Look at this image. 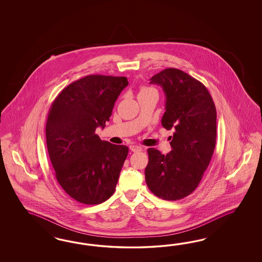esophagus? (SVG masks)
Returning a JSON list of instances; mask_svg holds the SVG:
<instances>
[{
  "instance_id": "esophagus-1",
  "label": "esophagus",
  "mask_w": 262,
  "mask_h": 262,
  "mask_svg": "<svg viewBox=\"0 0 262 262\" xmlns=\"http://www.w3.org/2000/svg\"><path fill=\"white\" fill-rule=\"evenodd\" d=\"M129 150L132 151H142V148L140 146H137V145H130Z\"/></svg>"
}]
</instances>
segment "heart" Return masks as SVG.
<instances>
[{
  "label": "heart",
  "instance_id": "heart-1",
  "mask_svg": "<svg viewBox=\"0 0 262 262\" xmlns=\"http://www.w3.org/2000/svg\"><path fill=\"white\" fill-rule=\"evenodd\" d=\"M148 90H150V89H149V88H141V90H140V93H141V92H145V91H148Z\"/></svg>",
  "mask_w": 262,
  "mask_h": 262
}]
</instances>
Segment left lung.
Instances as JSON below:
<instances>
[{
  "label": "left lung",
  "mask_w": 262,
  "mask_h": 262,
  "mask_svg": "<svg viewBox=\"0 0 262 262\" xmlns=\"http://www.w3.org/2000/svg\"><path fill=\"white\" fill-rule=\"evenodd\" d=\"M160 85L166 103L161 124L174 128L170 136L172 151L166 156L148 149L149 162L145 179L149 189L159 198L177 201L197 188L214 151L216 108L206 86L188 74L167 68L151 77Z\"/></svg>",
  "instance_id": "8db88e82"
}]
</instances>
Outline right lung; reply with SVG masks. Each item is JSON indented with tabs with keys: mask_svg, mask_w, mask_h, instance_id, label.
<instances>
[{
	"mask_svg": "<svg viewBox=\"0 0 262 262\" xmlns=\"http://www.w3.org/2000/svg\"><path fill=\"white\" fill-rule=\"evenodd\" d=\"M127 84L126 77L86 76L64 88L49 111L46 142L56 180L81 204L99 205L115 191L128 148L101 140L95 130L105 127Z\"/></svg>",
	"mask_w": 262,
	"mask_h": 262,
	"instance_id": "right-lung-1",
	"label": "right lung"
}]
</instances>
